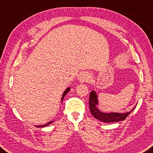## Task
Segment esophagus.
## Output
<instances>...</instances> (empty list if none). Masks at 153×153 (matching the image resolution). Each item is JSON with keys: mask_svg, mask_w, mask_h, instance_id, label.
Masks as SVG:
<instances>
[{"mask_svg": "<svg viewBox=\"0 0 153 153\" xmlns=\"http://www.w3.org/2000/svg\"><path fill=\"white\" fill-rule=\"evenodd\" d=\"M91 80L90 75L88 72H84L79 76V81L81 82H89Z\"/></svg>", "mask_w": 153, "mask_h": 153, "instance_id": "1", "label": "esophagus"}]
</instances>
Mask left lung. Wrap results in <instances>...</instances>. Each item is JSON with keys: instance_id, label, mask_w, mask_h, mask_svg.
<instances>
[{"instance_id": "left-lung-1", "label": "left lung", "mask_w": 153, "mask_h": 153, "mask_svg": "<svg viewBox=\"0 0 153 153\" xmlns=\"http://www.w3.org/2000/svg\"><path fill=\"white\" fill-rule=\"evenodd\" d=\"M98 98H97V94L94 91H91L90 93V98H89V104H90V110L91 114L93 115L94 118H96L98 120H100L104 123H114V122L123 121L128 116L130 113L132 112V110L134 109L135 107L133 109L124 114L120 113H104L100 111L96 108V105L98 104Z\"/></svg>"}]
</instances>
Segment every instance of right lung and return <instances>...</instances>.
<instances>
[{
    "instance_id": "right-lung-1",
    "label": "right lung",
    "mask_w": 153,
    "mask_h": 153,
    "mask_svg": "<svg viewBox=\"0 0 153 153\" xmlns=\"http://www.w3.org/2000/svg\"><path fill=\"white\" fill-rule=\"evenodd\" d=\"M69 90H70V88H68L66 89V90H65L64 92H63V95H62V102H63V98H64V96L66 95V94H68V91H69ZM53 121L49 122V123H48L45 124L41 125V126H36V127H38V128H42V127H45V126H48V125H49V124H51V123H53Z\"/></svg>"
}]
</instances>
